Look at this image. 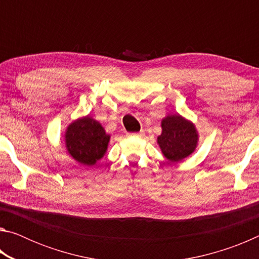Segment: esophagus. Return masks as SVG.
<instances>
[{
    "mask_svg": "<svg viewBox=\"0 0 259 259\" xmlns=\"http://www.w3.org/2000/svg\"><path fill=\"white\" fill-rule=\"evenodd\" d=\"M130 136H143V131H140V133H136V134H130Z\"/></svg>",
    "mask_w": 259,
    "mask_h": 259,
    "instance_id": "34e87169",
    "label": "esophagus"
}]
</instances>
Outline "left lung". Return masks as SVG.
<instances>
[{
    "mask_svg": "<svg viewBox=\"0 0 259 259\" xmlns=\"http://www.w3.org/2000/svg\"><path fill=\"white\" fill-rule=\"evenodd\" d=\"M162 133L156 143L170 162H181L194 153L199 144V131L192 121L181 114H168L161 120Z\"/></svg>",
    "mask_w": 259,
    "mask_h": 259,
    "instance_id": "obj_1",
    "label": "left lung"
}]
</instances>
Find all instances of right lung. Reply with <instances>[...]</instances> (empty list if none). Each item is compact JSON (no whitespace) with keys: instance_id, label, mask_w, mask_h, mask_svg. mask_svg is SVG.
Wrapping results in <instances>:
<instances>
[{"instance_id":"1","label":"right lung","mask_w":259,"mask_h":259,"mask_svg":"<svg viewBox=\"0 0 259 259\" xmlns=\"http://www.w3.org/2000/svg\"><path fill=\"white\" fill-rule=\"evenodd\" d=\"M65 147L69 155L82 165L93 166L106 154L111 135L100 122L85 115L74 120L64 134Z\"/></svg>"}]
</instances>
